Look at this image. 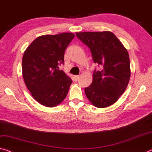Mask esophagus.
I'll return each mask as SVG.
<instances>
[{
	"instance_id": "34e87169",
	"label": "esophagus",
	"mask_w": 152,
	"mask_h": 152,
	"mask_svg": "<svg viewBox=\"0 0 152 152\" xmlns=\"http://www.w3.org/2000/svg\"><path fill=\"white\" fill-rule=\"evenodd\" d=\"M79 78H80V76H74V80H75V81H78Z\"/></svg>"
}]
</instances>
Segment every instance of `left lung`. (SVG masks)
<instances>
[{
	"instance_id": "obj_1",
	"label": "left lung",
	"mask_w": 152,
	"mask_h": 152,
	"mask_svg": "<svg viewBox=\"0 0 152 152\" xmlns=\"http://www.w3.org/2000/svg\"><path fill=\"white\" fill-rule=\"evenodd\" d=\"M76 35L91 50L94 63L102 68L94 70L92 83L85 88L86 96L97 107L114 104L126 90L130 80L128 51L108 31L76 32Z\"/></svg>"
}]
</instances>
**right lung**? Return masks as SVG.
Segmentation results:
<instances>
[{"label":"right lung","instance_id":"add662e5","mask_svg":"<svg viewBox=\"0 0 152 152\" xmlns=\"http://www.w3.org/2000/svg\"><path fill=\"white\" fill-rule=\"evenodd\" d=\"M75 37L72 33L43 35L36 38L24 52L22 74L32 97L40 104L53 107L67 96L72 79L59 70L64 53Z\"/></svg>","mask_w":152,"mask_h":152}]
</instances>
